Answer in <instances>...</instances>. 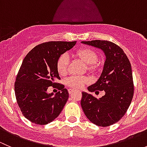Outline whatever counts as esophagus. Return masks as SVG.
Here are the masks:
<instances>
[{
	"instance_id": "esophagus-1",
	"label": "esophagus",
	"mask_w": 147,
	"mask_h": 147,
	"mask_svg": "<svg viewBox=\"0 0 147 147\" xmlns=\"http://www.w3.org/2000/svg\"><path fill=\"white\" fill-rule=\"evenodd\" d=\"M75 91V90H74V89H69V90H68V92H69V94H72V93H73Z\"/></svg>"
}]
</instances>
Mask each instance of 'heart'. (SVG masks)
Returning a JSON list of instances; mask_svg holds the SVG:
<instances>
[{
    "label": "heart",
    "mask_w": 147,
    "mask_h": 147,
    "mask_svg": "<svg viewBox=\"0 0 147 147\" xmlns=\"http://www.w3.org/2000/svg\"><path fill=\"white\" fill-rule=\"evenodd\" d=\"M75 56L87 64L89 71H94L97 69V62L99 56L97 52L90 47H82L77 50ZM69 58L67 54L61 55L57 61V70L60 75H66L69 67ZM89 82L88 78L85 76H71L66 80V84L73 89H81Z\"/></svg>",
    "instance_id": "b5f03b06"
}]
</instances>
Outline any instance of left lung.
<instances>
[{
	"label": "left lung",
	"mask_w": 147,
	"mask_h": 147,
	"mask_svg": "<svg viewBox=\"0 0 147 147\" xmlns=\"http://www.w3.org/2000/svg\"><path fill=\"white\" fill-rule=\"evenodd\" d=\"M82 42L101 49L106 60L98 80L87 88L91 92L105 91V94L97 99L82 92L81 106L92 123L108 127L119 121L132 100L134 83L131 64L122 49L114 42L100 40Z\"/></svg>",
	"instance_id": "1"
}]
</instances>
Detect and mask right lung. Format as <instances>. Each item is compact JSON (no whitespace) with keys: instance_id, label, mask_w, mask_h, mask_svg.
I'll use <instances>...</instances> for the list:
<instances>
[{"instance_id":"obj_1","label":"right lung","mask_w":147,"mask_h":147,"mask_svg":"<svg viewBox=\"0 0 147 147\" xmlns=\"http://www.w3.org/2000/svg\"><path fill=\"white\" fill-rule=\"evenodd\" d=\"M76 42H43L33 47L23 60L15 82V94L22 114L31 122L47 124L63 110L69 93L63 84L55 82L60 80L56 65L59 57ZM51 86L61 90L55 96L47 92Z\"/></svg>"}]
</instances>
